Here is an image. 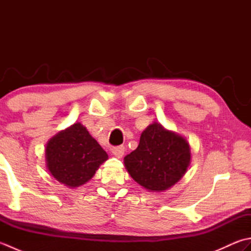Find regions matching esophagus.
<instances>
[{"label": "esophagus", "mask_w": 251, "mask_h": 251, "mask_svg": "<svg viewBox=\"0 0 251 251\" xmlns=\"http://www.w3.org/2000/svg\"><path fill=\"white\" fill-rule=\"evenodd\" d=\"M111 152H112V154H113L115 157L121 158L123 155H124V153H125V147H123V146L115 147V148L112 149Z\"/></svg>", "instance_id": "obj_1"}]
</instances>
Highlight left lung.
<instances>
[{"label": "left lung", "mask_w": 251, "mask_h": 251, "mask_svg": "<svg viewBox=\"0 0 251 251\" xmlns=\"http://www.w3.org/2000/svg\"><path fill=\"white\" fill-rule=\"evenodd\" d=\"M191 163L188 140L154 122L142 131L139 146L124 157L127 173L149 192H164L183 177Z\"/></svg>", "instance_id": "obj_1"}]
</instances>
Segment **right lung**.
I'll return each instance as SVG.
<instances>
[{
  "label": "right lung",
  "mask_w": 251,
  "mask_h": 251,
  "mask_svg": "<svg viewBox=\"0 0 251 251\" xmlns=\"http://www.w3.org/2000/svg\"><path fill=\"white\" fill-rule=\"evenodd\" d=\"M108 154L81 123H74L49 140L45 163L50 175L68 188H77L94 177Z\"/></svg>",
  "instance_id": "add662e5"
}]
</instances>
